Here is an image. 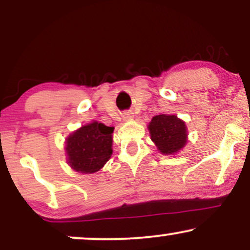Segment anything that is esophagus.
I'll return each instance as SVG.
<instances>
[{
    "mask_svg": "<svg viewBox=\"0 0 250 250\" xmlns=\"http://www.w3.org/2000/svg\"><path fill=\"white\" fill-rule=\"evenodd\" d=\"M122 119L123 121H130V120H133V114L130 111H125V113H123Z\"/></svg>",
    "mask_w": 250,
    "mask_h": 250,
    "instance_id": "34e87169",
    "label": "esophagus"
}]
</instances>
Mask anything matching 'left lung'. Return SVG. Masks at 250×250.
I'll list each match as a JSON object with an SVG mask.
<instances>
[{
    "instance_id": "8db88e82",
    "label": "left lung",
    "mask_w": 250,
    "mask_h": 250,
    "mask_svg": "<svg viewBox=\"0 0 250 250\" xmlns=\"http://www.w3.org/2000/svg\"><path fill=\"white\" fill-rule=\"evenodd\" d=\"M148 130L151 141L162 155H175L187 145V125L176 115L154 116L149 122Z\"/></svg>"
}]
</instances>
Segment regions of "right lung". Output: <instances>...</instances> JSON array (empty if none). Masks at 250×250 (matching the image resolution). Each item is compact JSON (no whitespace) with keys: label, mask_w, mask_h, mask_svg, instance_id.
Segmentation results:
<instances>
[{"label":"right lung","mask_w":250,"mask_h":250,"mask_svg":"<svg viewBox=\"0 0 250 250\" xmlns=\"http://www.w3.org/2000/svg\"><path fill=\"white\" fill-rule=\"evenodd\" d=\"M114 127L91 121L65 139L67 163L82 174H94L103 168L113 154Z\"/></svg>","instance_id":"1"}]
</instances>
